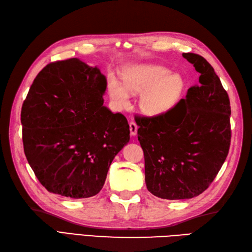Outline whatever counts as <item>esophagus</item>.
I'll return each instance as SVG.
<instances>
[{
	"label": "esophagus",
	"mask_w": 252,
	"mask_h": 252,
	"mask_svg": "<svg viewBox=\"0 0 252 252\" xmlns=\"http://www.w3.org/2000/svg\"><path fill=\"white\" fill-rule=\"evenodd\" d=\"M128 126H130V132H131V135H132V136H135V135L137 134V128H138L137 125L135 124L134 121H131L130 124H128Z\"/></svg>",
	"instance_id": "esophagus-1"
}]
</instances>
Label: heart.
<instances>
[{
  "label": "heart",
  "mask_w": 252,
  "mask_h": 252,
  "mask_svg": "<svg viewBox=\"0 0 252 252\" xmlns=\"http://www.w3.org/2000/svg\"><path fill=\"white\" fill-rule=\"evenodd\" d=\"M124 85L111 76L107 92L116 106L125 107L130 103V94L139 96V108L149 116L166 113L176 104L181 95L184 82L178 74L158 64H137L126 70L122 74Z\"/></svg>",
  "instance_id": "b5f03b06"
}]
</instances>
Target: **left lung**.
<instances>
[{"instance_id":"obj_1","label":"left lung","mask_w":252,"mask_h":252,"mask_svg":"<svg viewBox=\"0 0 252 252\" xmlns=\"http://www.w3.org/2000/svg\"><path fill=\"white\" fill-rule=\"evenodd\" d=\"M182 55L200 73L199 85L162 115L135 116L147 189L168 200L190 199L208 189L231 141L229 95L214 68L198 54Z\"/></svg>"}]
</instances>
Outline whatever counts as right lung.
<instances>
[{
    "label": "right lung",
    "instance_id": "obj_1",
    "mask_svg": "<svg viewBox=\"0 0 252 252\" xmlns=\"http://www.w3.org/2000/svg\"><path fill=\"white\" fill-rule=\"evenodd\" d=\"M106 79L79 59L47 64L21 109L28 162L50 192L81 199L98 193L114 158L130 140L124 115L103 105Z\"/></svg>",
    "mask_w": 252,
    "mask_h": 252
}]
</instances>
